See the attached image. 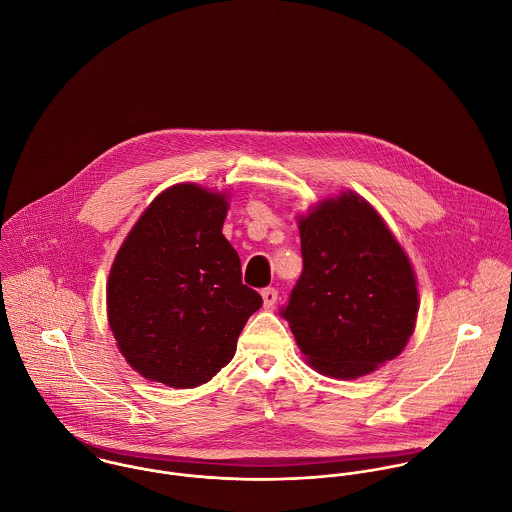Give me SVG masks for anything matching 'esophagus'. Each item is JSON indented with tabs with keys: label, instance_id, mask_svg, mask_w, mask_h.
Returning <instances> with one entry per match:
<instances>
[{
	"label": "esophagus",
	"instance_id": "esophagus-1",
	"mask_svg": "<svg viewBox=\"0 0 512 512\" xmlns=\"http://www.w3.org/2000/svg\"><path fill=\"white\" fill-rule=\"evenodd\" d=\"M262 299H264V307H274V303L278 301V290L276 288H264L262 290Z\"/></svg>",
	"mask_w": 512,
	"mask_h": 512
}]
</instances>
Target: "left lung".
<instances>
[{"instance_id":"left-lung-1","label":"left lung","mask_w":512,"mask_h":512,"mask_svg":"<svg viewBox=\"0 0 512 512\" xmlns=\"http://www.w3.org/2000/svg\"><path fill=\"white\" fill-rule=\"evenodd\" d=\"M303 270L280 315L317 372L357 378L406 347L418 313L408 256L355 193L299 220Z\"/></svg>"}]
</instances>
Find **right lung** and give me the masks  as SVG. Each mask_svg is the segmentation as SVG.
<instances>
[{
    "label": "right lung",
    "mask_w": 512,
    "mask_h": 512,
    "mask_svg": "<svg viewBox=\"0 0 512 512\" xmlns=\"http://www.w3.org/2000/svg\"><path fill=\"white\" fill-rule=\"evenodd\" d=\"M228 203L197 185L169 187L124 240L108 280L120 353L147 380L193 388L228 365L262 295L242 284L222 236Z\"/></svg>",
    "instance_id": "add662e5"
}]
</instances>
